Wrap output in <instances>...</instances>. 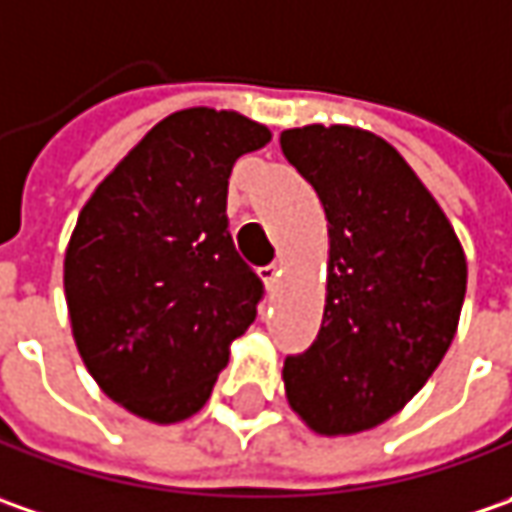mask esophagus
I'll list each match as a JSON object with an SVG mask.
<instances>
[{
    "instance_id": "1",
    "label": "esophagus",
    "mask_w": 512,
    "mask_h": 512,
    "mask_svg": "<svg viewBox=\"0 0 512 512\" xmlns=\"http://www.w3.org/2000/svg\"><path fill=\"white\" fill-rule=\"evenodd\" d=\"M280 278V263H269V266H263L260 269V280L266 283V289H272Z\"/></svg>"
}]
</instances>
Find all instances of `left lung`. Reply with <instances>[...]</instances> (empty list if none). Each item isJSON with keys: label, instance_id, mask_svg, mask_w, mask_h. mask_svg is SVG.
I'll return each mask as SVG.
<instances>
[{"label": "left lung", "instance_id": "1", "mask_svg": "<svg viewBox=\"0 0 512 512\" xmlns=\"http://www.w3.org/2000/svg\"><path fill=\"white\" fill-rule=\"evenodd\" d=\"M321 200L329 232L321 332L283 364L286 401L318 435L384 424L427 384L453 344L467 257L410 163L355 125L280 134Z\"/></svg>", "mask_w": 512, "mask_h": 512}]
</instances>
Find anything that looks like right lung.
<instances>
[{"instance_id": "obj_1", "label": "right lung", "mask_w": 512, "mask_h": 512, "mask_svg": "<svg viewBox=\"0 0 512 512\" xmlns=\"http://www.w3.org/2000/svg\"><path fill=\"white\" fill-rule=\"evenodd\" d=\"M272 140L237 111L183 108L88 197L65 249L82 364L120 407L177 424L200 410L263 283L234 252L226 194L237 157Z\"/></svg>"}]
</instances>
